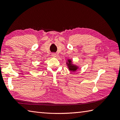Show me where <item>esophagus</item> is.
Returning a JSON list of instances; mask_svg holds the SVG:
<instances>
[{
  "label": "esophagus",
  "mask_w": 120,
  "mask_h": 120,
  "mask_svg": "<svg viewBox=\"0 0 120 120\" xmlns=\"http://www.w3.org/2000/svg\"><path fill=\"white\" fill-rule=\"evenodd\" d=\"M52 56L53 57H57V55H56V53H52Z\"/></svg>",
  "instance_id": "esophagus-1"
}]
</instances>
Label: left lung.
<instances>
[{"instance_id": "1", "label": "left lung", "mask_w": 120, "mask_h": 120, "mask_svg": "<svg viewBox=\"0 0 120 120\" xmlns=\"http://www.w3.org/2000/svg\"><path fill=\"white\" fill-rule=\"evenodd\" d=\"M72 61H71V60H68V63H67V64H68V68H69V70L71 71H73V72H74V71H75L77 69V67H76L75 65H72V63H71V62Z\"/></svg>"}]
</instances>
